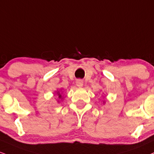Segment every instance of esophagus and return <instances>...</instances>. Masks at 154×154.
<instances>
[{
	"instance_id": "obj_1",
	"label": "esophagus",
	"mask_w": 154,
	"mask_h": 154,
	"mask_svg": "<svg viewBox=\"0 0 154 154\" xmlns=\"http://www.w3.org/2000/svg\"><path fill=\"white\" fill-rule=\"evenodd\" d=\"M76 85H77V86L79 87V88H81L83 85V81L82 79H77V82H76Z\"/></svg>"
}]
</instances>
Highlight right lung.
Listing matches in <instances>:
<instances>
[{"label": "right lung", "instance_id": "right-lung-1", "mask_svg": "<svg viewBox=\"0 0 154 154\" xmlns=\"http://www.w3.org/2000/svg\"><path fill=\"white\" fill-rule=\"evenodd\" d=\"M57 94H58V95H59V98H61V97H62V95H60V93H59V92H57Z\"/></svg>", "mask_w": 154, "mask_h": 154}]
</instances>
